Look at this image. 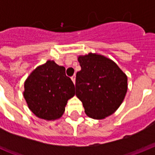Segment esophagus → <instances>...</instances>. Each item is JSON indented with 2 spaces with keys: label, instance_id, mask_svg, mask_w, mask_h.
Listing matches in <instances>:
<instances>
[{
  "label": "esophagus",
  "instance_id": "34e87169",
  "mask_svg": "<svg viewBox=\"0 0 155 155\" xmlns=\"http://www.w3.org/2000/svg\"><path fill=\"white\" fill-rule=\"evenodd\" d=\"M71 80L73 81V83H74V84H75V75H72V76L71 77Z\"/></svg>",
  "mask_w": 155,
  "mask_h": 155
}]
</instances>
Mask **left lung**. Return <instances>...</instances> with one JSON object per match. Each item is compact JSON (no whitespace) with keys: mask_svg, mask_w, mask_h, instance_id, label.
Segmentation results:
<instances>
[{"mask_svg":"<svg viewBox=\"0 0 155 155\" xmlns=\"http://www.w3.org/2000/svg\"><path fill=\"white\" fill-rule=\"evenodd\" d=\"M75 95L89 117L101 120L120 107L128 89V79L112 59L97 53L78 56Z\"/></svg>","mask_w":155,"mask_h":155,"instance_id":"8db88e82","label":"left lung"}]
</instances>
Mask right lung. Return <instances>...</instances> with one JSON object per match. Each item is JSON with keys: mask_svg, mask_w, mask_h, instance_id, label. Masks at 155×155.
Masks as SVG:
<instances>
[{"mask_svg": "<svg viewBox=\"0 0 155 155\" xmlns=\"http://www.w3.org/2000/svg\"><path fill=\"white\" fill-rule=\"evenodd\" d=\"M23 96L36 117L54 120L62 117L68 101L75 96V85L66 75L64 67L47 60L25 80Z\"/></svg>", "mask_w": 155, "mask_h": 155, "instance_id": "add662e5", "label": "right lung"}]
</instances>
